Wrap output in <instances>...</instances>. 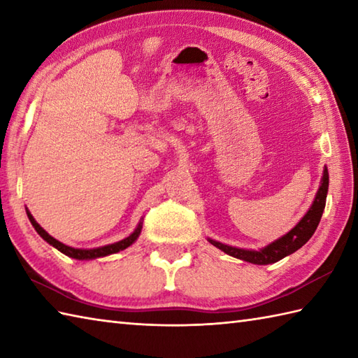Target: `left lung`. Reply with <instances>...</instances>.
<instances>
[{
  "instance_id": "left-lung-1",
  "label": "left lung",
  "mask_w": 358,
  "mask_h": 358,
  "mask_svg": "<svg viewBox=\"0 0 358 358\" xmlns=\"http://www.w3.org/2000/svg\"><path fill=\"white\" fill-rule=\"evenodd\" d=\"M328 186H329V173H328V169L324 167L322 185L318 187L315 200L313 203V206H310V209L308 210V214L300 220L299 224H296L292 231H289L286 235H283V237L271 243V245L266 246L264 249L246 250V249L227 246V245H223V243H218L214 240H209V241L215 248L222 249L227 255L240 258V260H245L254 264L275 263L281 260V258H285L286 255H291L292 252H295L296 249H300L310 237H313L318 223H320V218L323 215V210L326 206Z\"/></svg>"
}]
</instances>
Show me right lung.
<instances>
[{"label":"right lung","mask_w":358,"mask_h":358,"mask_svg":"<svg viewBox=\"0 0 358 358\" xmlns=\"http://www.w3.org/2000/svg\"><path fill=\"white\" fill-rule=\"evenodd\" d=\"M27 217L30 220V223H32V226L35 227V231L41 235V237L49 243V245H52L53 248H57L59 252H63L64 255L67 257H72V258H77V260H90V258H98V257H106V255H110V254H115V252H120V250H123L126 248H129L132 245V243L138 238V235L141 232V223L138 224V227L134 231V234L129 235L127 238L121 240L118 243H113V245H108V246H103V248H96V249H75V248H71V246H66L63 245L62 241L55 240L53 237H50V235L45 232L43 227L38 224L35 222V218L30 215V212L27 210Z\"/></svg>","instance_id":"right-lung-1"}]
</instances>
